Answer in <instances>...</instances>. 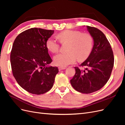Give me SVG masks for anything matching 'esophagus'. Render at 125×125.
I'll use <instances>...</instances> for the list:
<instances>
[{"mask_svg": "<svg viewBox=\"0 0 125 125\" xmlns=\"http://www.w3.org/2000/svg\"><path fill=\"white\" fill-rule=\"evenodd\" d=\"M66 68V67H58V69H59V71L62 70H64V69H65Z\"/></svg>", "mask_w": 125, "mask_h": 125, "instance_id": "obj_1", "label": "esophagus"}]
</instances>
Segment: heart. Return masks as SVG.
Segmentation results:
<instances>
[{
	"mask_svg": "<svg viewBox=\"0 0 125 125\" xmlns=\"http://www.w3.org/2000/svg\"><path fill=\"white\" fill-rule=\"evenodd\" d=\"M58 39L62 43L69 42L67 53H59L54 57L56 65L66 67L74 63L78 58L83 61L88 58L92 52L93 39L89 33H82L76 30H66L58 35ZM46 46L52 52H57L60 45L53 37H50L46 42Z\"/></svg>",
	"mask_w": 125,
	"mask_h": 125,
	"instance_id": "1",
	"label": "heart"
}]
</instances>
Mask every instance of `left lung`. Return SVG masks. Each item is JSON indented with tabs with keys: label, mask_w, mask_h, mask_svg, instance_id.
<instances>
[{
	"label": "left lung",
	"mask_w": 125,
	"mask_h": 125,
	"mask_svg": "<svg viewBox=\"0 0 125 125\" xmlns=\"http://www.w3.org/2000/svg\"><path fill=\"white\" fill-rule=\"evenodd\" d=\"M93 37L94 45L91 52L80 66L75 67V73L70 83L77 91L89 94L99 90L110 78L114 66V54L110 43L104 34L98 29L86 26Z\"/></svg>",
	"instance_id": "left-lung-1"
}]
</instances>
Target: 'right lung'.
<instances>
[{"label":"right lung","mask_w":125,"mask_h":125,"mask_svg":"<svg viewBox=\"0 0 125 125\" xmlns=\"http://www.w3.org/2000/svg\"><path fill=\"white\" fill-rule=\"evenodd\" d=\"M54 31L31 28L21 33L14 41L10 54L13 75L18 83L29 93L40 95L53 86L58 69L48 66L52 59L46 42Z\"/></svg>","instance_id":"add662e5"}]
</instances>
